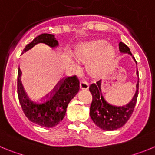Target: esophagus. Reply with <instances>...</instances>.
Masks as SVG:
<instances>
[{
	"label": "esophagus",
	"mask_w": 155,
	"mask_h": 155,
	"mask_svg": "<svg viewBox=\"0 0 155 155\" xmlns=\"http://www.w3.org/2000/svg\"><path fill=\"white\" fill-rule=\"evenodd\" d=\"M88 87H89V84L86 81H81L80 83V88L81 90H87L88 89Z\"/></svg>",
	"instance_id": "esophagus-1"
}]
</instances>
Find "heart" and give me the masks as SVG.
Instances as JSON below:
<instances>
[{"label":"heart","instance_id":"heart-1","mask_svg":"<svg viewBox=\"0 0 155 155\" xmlns=\"http://www.w3.org/2000/svg\"><path fill=\"white\" fill-rule=\"evenodd\" d=\"M74 56L78 61L86 64L87 74L94 78L102 76L114 61L116 51L105 39H99L77 45Z\"/></svg>","mask_w":155,"mask_h":155}]
</instances>
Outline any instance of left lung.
Returning <instances> with one entry per match:
<instances>
[{
    "label": "left lung",
    "instance_id": "obj_1",
    "mask_svg": "<svg viewBox=\"0 0 155 155\" xmlns=\"http://www.w3.org/2000/svg\"><path fill=\"white\" fill-rule=\"evenodd\" d=\"M120 51L132 56L128 46L124 42L119 43ZM135 61L134 57H133ZM137 63V62H136ZM138 76V71H137ZM137 90L130 102L123 106L110 105L105 100L101 91V81L90 85L89 91L92 94V102L90 107V116L95 125L106 131L116 130L122 127L130 118L136 105L139 88V77L136 85Z\"/></svg>",
    "mask_w": 155,
    "mask_h": 155
}]
</instances>
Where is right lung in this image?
<instances>
[{
	"label": "right lung",
	"instance_id": "right-lung-1",
	"mask_svg": "<svg viewBox=\"0 0 155 155\" xmlns=\"http://www.w3.org/2000/svg\"><path fill=\"white\" fill-rule=\"evenodd\" d=\"M38 43H44L51 48L58 46L54 35L42 33L35 37L25 47L23 53L31 50ZM21 71L18 74V95L22 110L31 122L43 127H54L58 125L65 116L67 108L71 100L80 89V82L76 76L63 78L55 86L50 94L44 98L33 100L25 91L21 81Z\"/></svg>",
	"mask_w": 155,
	"mask_h": 155
}]
</instances>
